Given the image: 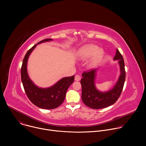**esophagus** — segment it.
<instances>
[{"instance_id":"esophagus-1","label":"esophagus","mask_w":146,"mask_h":146,"mask_svg":"<svg viewBox=\"0 0 146 146\" xmlns=\"http://www.w3.org/2000/svg\"><path fill=\"white\" fill-rule=\"evenodd\" d=\"M74 80L76 81H80L81 80V77L79 75H76L75 76V78Z\"/></svg>"}]
</instances>
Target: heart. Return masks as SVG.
I'll return each instance as SVG.
<instances>
[{"label":"heart","instance_id":"heart-1","mask_svg":"<svg viewBox=\"0 0 146 146\" xmlns=\"http://www.w3.org/2000/svg\"><path fill=\"white\" fill-rule=\"evenodd\" d=\"M103 55V51L102 50L98 48L96 46L89 45L82 48L79 53V57L83 60H87L92 56L89 64L91 66H94L101 60Z\"/></svg>","mask_w":146,"mask_h":146}]
</instances>
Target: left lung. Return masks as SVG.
I'll use <instances>...</instances> for the list:
<instances>
[{
	"label": "left lung",
	"instance_id": "obj_1",
	"mask_svg": "<svg viewBox=\"0 0 146 146\" xmlns=\"http://www.w3.org/2000/svg\"><path fill=\"white\" fill-rule=\"evenodd\" d=\"M114 59L118 60L121 74L116 84L108 92H102L96 88L94 80L96 69H91L82 74V78L80 81L82 87L81 99L88 107L94 109L106 108L113 105L119 98L125 80L126 73L123 58L118 49Z\"/></svg>",
	"mask_w": 146,
	"mask_h": 146
}]
</instances>
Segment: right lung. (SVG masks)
<instances>
[{"label": "right lung", "instance_id": "add662e5", "mask_svg": "<svg viewBox=\"0 0 146 146\" xmlns=\"http://www.w3.org/2000/svg\"><path fill=\"white\" fill-rule=\"evenodd\" d=\"M50 40L52 39H44L30 48L24 56L21 69L22 82L28 98L35 106L44 109H53L59 106L64 101L66 91L74 80V76L64 77L54 86L48 88H38L30 80L27 69V61L30 54L37 44Z\"/></svg>", "mask_w": 146, "mask_h": 146}]
</instances>
